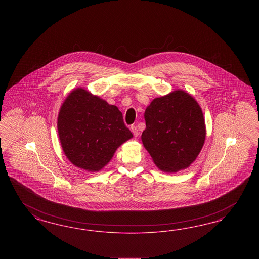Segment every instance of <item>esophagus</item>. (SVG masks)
Masks as SVG:
<instances>
[{
  "instance_id": "1",
  "label": "esophagus",
  "mask_w": 259,
  "mask_h": 259,
  "mask_svg": "<svg viewBox=\"0 0 259 259\" xmlns=\"http://www.w3.org/2000/svg\"><path fill=\"white\" fill-rule=\"evenodd\" d=\"M131 131L133 133L134 137H138L140 135L139 129H138V127L136 125L131 126Z\"/></svg>"
}]
</instances>
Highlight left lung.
<instances>
[{
    "label": "left lung",
    "mask_w": 259,
    "mask_h": 259,
    "mask_svg": "<svg viewBox=\"0 0 259 259\" xmlns=\"http://www.w3.org/2000/svg\"><path fill=\"white\" fill-rule=\"evenodd\" d=\"M144 118L141 141L160 170L178 172L195 161L206 130L201 108L192 96L177 90L157 98L145 110Z\"/></svg>",
    "instance_id": "left-lung-1"
}]
</instances>
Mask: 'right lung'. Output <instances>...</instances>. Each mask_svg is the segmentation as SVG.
Masks as SVG:
<instances>
[{
  "instance_id": "1",
  "label": "right lung",
  "mask_w": 259,
  "mask_h": 259,
  "mask_svg": "<svg viewBox=\"0 0 259 259\" xmlns=\"http://www.w3.org/2000/svg\"><path fill=\"white\" fill-rule=\"evenodd\" d=\"M58 132L67 158L90 172L100 171L118 146L133 137L117 106L82 88L72 91L63 102Z\"/></svg>"
}]
</instances>
